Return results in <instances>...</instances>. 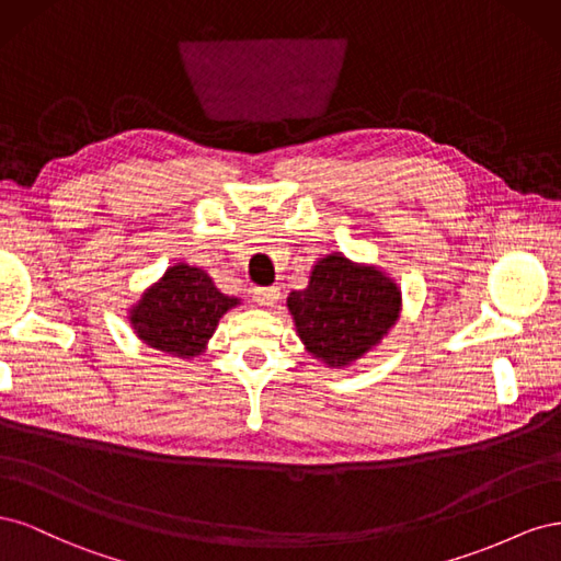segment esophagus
Here are the masks:
<instances>
[{"label": "esophagus", "instance_id": "obj_1", "mask_svg": "<svg viewBox=\"0 0 561 561\" xmlns=\"http://www.w3.org/2000/svg\"><path fill=\"white\" fill-rule=\"evenodd\" d=\"M252 299L260 304V307H274L280 299V287H252Z\"/></svg>", "mask_w": 561, "mask_h": 561}]
</instances>
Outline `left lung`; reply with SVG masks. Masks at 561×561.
<instances>
[{
  "label": "left lung",
  "mask_w": 561,
  "mask_h": 561,
  "mask_svg": "<svg viewBox=\"0 0 561 561\" xmlns=\"http://www.w3.org/2000/svg\"><path fill=\"white\" fill-rule=\"evenodd\" d=\"M400 307L393 280L339 252L313 266L307 290L287 297L304 346L330 367H346L377 346L396 325Z\"/></svg>",
  "instance_id": "left-lung-1"
}]
</instances>
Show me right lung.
<instances>
[{"label":"right lung","instance_id":"right-lung-1","mask_svg":"<svg viewBox=\"0 0 561 561\" xmlns=\"http://www.w3.org/2000/svg\"><path fill=\"white\" fill-rule=\"evenodd\" d=\"M236 304L241 301L219 293L206 271L178 264L130 309V325L147 346L194 358L206 348L219 318Z\"/></svg>","mask_w":561,"mask_h":561}]
</instances>
